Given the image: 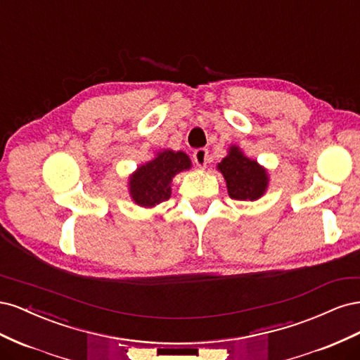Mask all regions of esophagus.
<instances>
[{
  "mask_svg": "<svg viewBox=\"0 0 360 360\" xmlns=\"http://www.w3.org/2000/svg\"><path fill=\"white\" fill-rule=\"evenodd\" d=\"M193 160L200 168H205L207 160H209V150L207 148H197L193 151Z\"/></svg>",
  "mask_w": 360,
  "mask_h": 360,
  "instance_id": "esophagus-1",
  "label": "esophagus"
}]
</instances>
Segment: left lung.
Segmentation results:
<instances>
[{"label": "left lung", "instance_id": "1", "mask_svg": "<svg viewBox=\"0 0 360 360\" xmlns=\"http://www.w3.org/2000/svg\"><path fill=\"white\" fill-rule=\"evenodd\" d=\"M217 168L221 169L226 180V188L230 198L236 201H254L264 193L267 188V174L258 167L255 160H250L242 155L237 147H233Z\"/></svg>", "mask_w": 360, "mask_h": 360}]
</instances>
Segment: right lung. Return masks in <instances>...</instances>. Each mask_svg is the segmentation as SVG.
Here are the masks:
<instances>
[{"mask_svg": "<svg viewBox=\"0 0 360 360\" xmlns=\"http://www.w3.org/2000/svg\"><path fill=\"white\" fill-rule=\"evenodd\" d=\"M191 168L183 151H163L155 160L139 167L130 177V193L136 204L153 207L171 197V180L177 172Z\"/></svg>", "mask_w": 360, "mask_h": 360, "instance_id": "right-lung-1", "label": "right lung"}]
</instances>
